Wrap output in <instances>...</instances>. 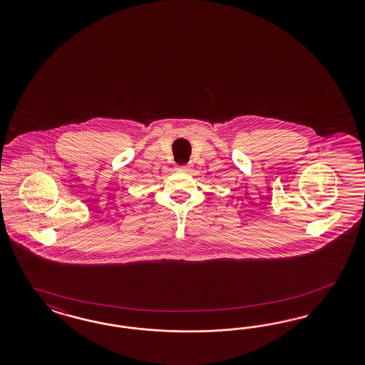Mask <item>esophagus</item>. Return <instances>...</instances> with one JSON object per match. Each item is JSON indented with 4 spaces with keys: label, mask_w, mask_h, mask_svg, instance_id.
Here are the masks:
<instances>
[{
    "label": "esophagus",
    "mask_w": 365,
    "mask_h": 365,
    "mask_svg": "<svg viewBox=\"0 0 365 365\" xmlns=\"http://www.w3.org/2000/svg\"><path fill=\"white\" fill-rule=\"evenodd\" d=\"M179 170H180V171H183V173H187V171L191 170V165H185V166H180L179 167Z\"/></svg>",
    "instance_id": "1"
}]
</instances>
